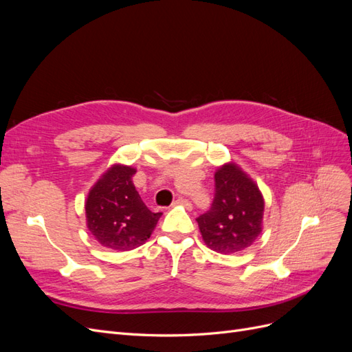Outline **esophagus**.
Here are the masks:
<instances>
[{
  "label": "esophagus",
  "instance_id": "34e87169",
  "mask_svg": "<svg viewBox=\"0 0 352 352\" xmlns=\"http://www.w3.org/2000/svg\"><path fill=\"white\" fill-rule=\"evenodd\" d=\"M172 206H185L186 208L192 207V204H190V202H189L188 199H185V198H177V199H175Z\"/></svg>",
  "mask_w": 352,
  "mask_h": 352
}]
</instances>
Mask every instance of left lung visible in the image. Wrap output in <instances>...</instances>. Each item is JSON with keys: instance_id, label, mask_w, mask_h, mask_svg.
<instances>
[{"instance_id": "8db88e82", "label": "left lung", "mask_w": 352, "mask_h": 352, "mask_svg": "<svg viewBox=\"0 0 352 352\" xmlns=\"http://www.w3.org/2000/svg\"><path fill=\"white\" fill-rule=\"evenodd\" d=\"M264 201L260 189L235 164L214 175V198L197 221L202 239L212 251L233 254L248 248L261 233Z\"/></svg>"}]
</instances>
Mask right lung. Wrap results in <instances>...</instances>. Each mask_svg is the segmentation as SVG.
<instances>
[{
	"mask_svg": "<svg viewBox=\"0 0 352 352\" xmlns=\"http://www.w3.org/2000/svg\"><path fill=\"white\" fill-rule=\"evenodd\" d=\"M135 173L132 167L113 166L88 195V229L102 247L117 251L140 247L162 217V212H153L144 204L133 185Z\"/></svg>",
	"mask_w": 352,
	"mask_h": 352,
	"instance_id": "obj_1",
	"label": "right lung"
}]
</instances>
